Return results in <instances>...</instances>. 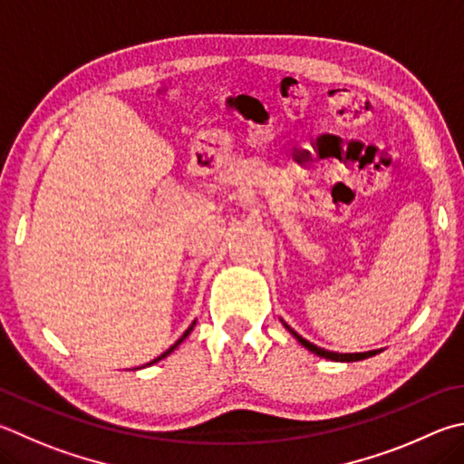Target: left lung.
Returning <instances> with one entry per match:
<instances>
[{
  "label": "left lung",
  "instance_id": "left-lung-1",
  "mask_svg": "<svg viewBox=\"0 0 464 464\" xmlns=\"http://www.w3.org/2000/svg\"><path fill=\"white\" fill-rule=\"evenodd\" d=\"M284 326L288 328V333L302 344V347H306L308 351H313L314 355H318V357H324V359H331V361H344V363H351V361H363V359H369V357L377 355V353H382V351H367V353H333V351H326V349L316 347V344H313V343L306 341V339H302V336H300L296 331H294L292 326L285 324V323H284Z\"/></svg>",
  "mask_w": 464,
  "mask_h": 464
}]
</instances>
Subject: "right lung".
<instances>
[{
    "label": "right lung",
    "instance_id": "1",
    "mask_svg": "<svg viewBox=\"0 0 464 464\" xmlns=\"http://www.w3.org/2000/svg\"><path fill=\"white\" fill-rule=\"evenodd\" d=\"M195 324H197V320H195V323H192V324H190V326L187 328V331H184V334L180 336V339H179V341H176V343L172 344V347H170V349H168V351H164V353H162V355H160V357H156L154 361H150V363H146L144 367H148V365H154V363H158V361H160V359H164V357H168V355H170V353H172V351H174L176 347H179V344H180V343H182L184 339H187V336L190 334V331H192V328H195Z\"/></svg>",
    "mask_w": 464,
    "mask_h": 464
}]
</instances>
